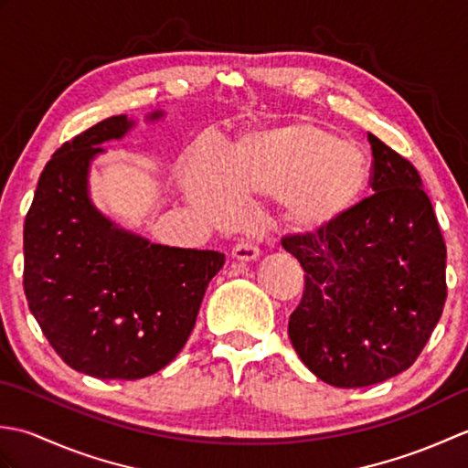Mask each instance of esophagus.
I'll use <instances>...</instances> for the list:
<instances>
[{
  "mask_svg": "<svg viewBox=\"0 0 468 468\" xmlns=\"http://www.w3.org/2000/svg\"><path fill=\"white\" fill-rule=\"evenodd\" d=\"M231 255H233V260H237V261L251 263V261H255V260H260V250H257V247H255L253 243L243 241V243L233 247V253H231Z\"/></svg>",
  "mask_w": 468,
  "mask_h": 468,
  "instance_id": "esophagus-1",
  "label": "esophagus"
}]
</instances>
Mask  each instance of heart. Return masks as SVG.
<instances>
[{
  "label": "heart",
  "mask_w": 468,
  "mask_h": 468,
  "mask_svg": "<svg viewBox=\"0 0 468 468\" xmlns=\"http://www.w3.org/2000/svg\"><path fill=\"white\" fill-rule=\"evenodd\" d=\"M370 185L364 153L327 128L290 122L239 138L215 165L203 153L183 168V191L215 223L233 221L239 203L277 197L287 223L325 231L350 215Z\"/></svg>",
  "instance_id": "obj_1"
}]
</instances>
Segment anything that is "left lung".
I'll return each mask as SVG.
<instances>
[{"label": "left lung", "instance_id": "8db88e82", "mask_svg": "<svg viewBox=\"0 0 468 468\" xmlns=\"http://www.w3.org/2000/svg\"><path fill=\"white\" fill-rule=\"evenodd\" d=\"M374 195L325 231L283 237L305 271L290 340L337 388L384 382L414 364L442 315L446 247L416 168L367 133Z\"/></svg>", "mask_w": 468, "mask_h": 468}]
</instances>
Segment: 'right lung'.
<instances>
[{
	"label": "right lung",
	"instance_id": "right-lung-1",
	"mask_svg": "<svg viewBox=\"0 0 468 468\" xmlns=\"http://www.w3.org/2000/svg\"><path fill=\"white\" fill-rule=\"evenodd\" d=\"M134 126L111 116L59 146L24 223L29 312L69 367L101 380H138L171 364L225 263L218 251L151 243L92 203V161Z\"/></svg>",
	"mask_w": 468,
	"mask_h": 468
}]
</instances>
